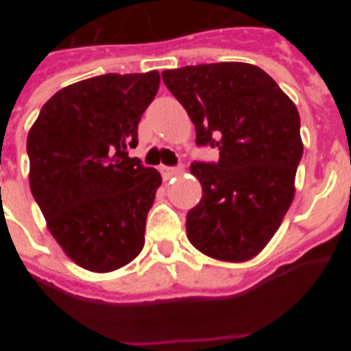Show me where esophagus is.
<instances>
[{
  "label": "esophagus",
  "mask_w": 351,
  "mask_h": 351,
  "mask_svg": "<svg viewBox=\"0 0 351 351\" xmlns=\"http://www.w3.org/2000/svg\"><path fill=\"white\" fill-rule=\"evenodd\" d=\"M160 170H161V176H163V179H170L181 172V167H165L163 165Z\"/></svg>",
  "instance_id": "1"
}]
</instances>
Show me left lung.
<instances>
[{
  "label": "left lung",
  "mask_w": 351,
  "mask_h": 351,
  "mask_svg": "<svg viewBox=\"0 0 351 351\" xmlns=\"http://www.w3.org/2000/svg\"><path fill=\"white\" fill-rule=\"evenodd\" d=\"M161 77L193 121L197 145L219 151L218 161L191 163L202 200L186 216V235L204 255L246 262L293 200L304 149L299 110L255 64H197Z\"/></svg>",
  "instance_id": "obj_1"
}]
</instances>
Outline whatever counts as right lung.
<instances>
[{
    "mask_svg": "<svg viewBox=\"0 0 351 351\" xmlns=\"http://www.w3.org/2000/svg\"><path fill=\"white\" fill-rule=\"evenodd\" d=\"M160 73H107L66 86L27 135L29 186L52 237L77 265L110 272L144 247L161 176L128 151Z\"/></svg>",
    "mask_w": 351,
    "mask_h": 351,
    "instance_id": "obj_1",
    "label": "right lung"
}]
</instances>
